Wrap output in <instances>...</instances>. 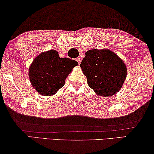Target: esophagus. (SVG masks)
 <instances>
[{
	"instance_id": "1",
	"label": "esophagus",
	"mask_w": 154,
	"mask_h": 154,
	"mask_svg": "<svg viewBox=\"0 0 154 154\" xmlns=\"http://www.w3.org/2000/svg\"><path fill=\"white\" fill-rule=\"evenodd\" d=\"M75 60H76V61L78 63V64H80V63H81V60H80V58H75Z\"/></svg>"
}]
</instances>
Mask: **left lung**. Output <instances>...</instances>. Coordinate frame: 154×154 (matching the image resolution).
<instances>
[{
  "label": "left lung",
  "mask_w": 154,
  "mask_h": 154,
  "mask_svg": "<svg viewBox=\"0 0 154 154\" xmlns=\"http://www.w3.org/2000/svg\"><path fill=\"white\" fill-rule=\"evenodd\" d=\"M80 64L88 86L97 95L113 96L119 91L127 75L122 59L109 49H91Z\"/></svg>",
  "instance_id": "8db88e82"
}]
</instances>
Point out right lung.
Here are the masks:
<instances>
[{
  "mask_svg": "<svg viewBox=\"0 0 154 154\" xmlns=\"http://www.w3.org/2000/svg\"><path fill=\"white\" fill-rule=\"evenodd\" d=\"M77 65V61L70 58H60L56 50L42 52L30 66V82L38 94L52 96L64 86L68 74Z\"/></svg>",
  "mask_w": 154,
  "mask_h": 154,
  "instance_id": "add662e5",
  "label": "right lung"
}]
</instances>
